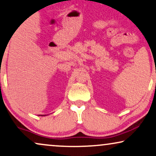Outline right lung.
Instances as JSON below:
<instances>
[{
	"mask_svg": "<svg viewBox=\"0 0 156 156\" xmlns=\"http://www.w3.org/2000/svg\"><path fill=\"white\" fill-rule=\"evenodd\" d=\"M41 115V116H45V115Z\"/></svg>",
	"mask_w": 156,
	"mask_h": 156,
	"instance_id": "add662e5",
	"label": "right lung"
}]
</instances>
